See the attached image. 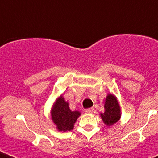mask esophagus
I'll use <instances>...</instances> for the list:
<instances>
[{
	"label": "esophagus",
	"instance_id": "esophagus-1",
	"mask_svg": "<svg viewBox=\"0 0 158 158\" xmlns=\"http://www.w3.org/2000/svg\"><path fill=\"white\" fill-rule=\"evenodd\" d=\"M84 111H85V113H87V114H90V113H92L94 111V109H93V108H89V109H86Z\"/></svg>",
	"mask_w": 158,
	"mask_h": 158
}]
</instances>
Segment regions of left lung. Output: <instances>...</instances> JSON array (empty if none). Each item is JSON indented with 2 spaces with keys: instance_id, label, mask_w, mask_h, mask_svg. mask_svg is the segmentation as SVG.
<instances>
[{
  "instance_id": "left-lung-1",
  "label": "left lung",
  "mask_w": 158,
  "mask_h": 158,
  "mask_svg": "<svg viewBox=\"0 0 158 158\" xmlns=\"http://www.w3.org/2000/svg\"><path fill=\"white\" fill-rule=\"evenodd\" d=\"M105 111L101 113V118L104 124L108 126L114 125L120 119V107L115 96L109 94L105 99Z\"/></svg>"
}]
</instances>
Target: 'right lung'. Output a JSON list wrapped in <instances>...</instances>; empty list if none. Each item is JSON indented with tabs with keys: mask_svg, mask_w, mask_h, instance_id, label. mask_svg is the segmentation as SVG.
<instances>
[{
	"mask_svg": "<svg viewBox=\"0 0 158 158\" xmlns=\"http://www.w3.org/2000/svg\"><path fill=\"white\" fill-rule=\"evenodd\" d=\"M51 115L57 130L66 132L74 129V123L81 114L78 110L72 111L69 107V103L60 95L53 104Z\"/></svg>",
	"mask_w": 158,
	"mask_h": 158,
	"instance_id": "1",
	"label": "right lung"
}]
</instances>
